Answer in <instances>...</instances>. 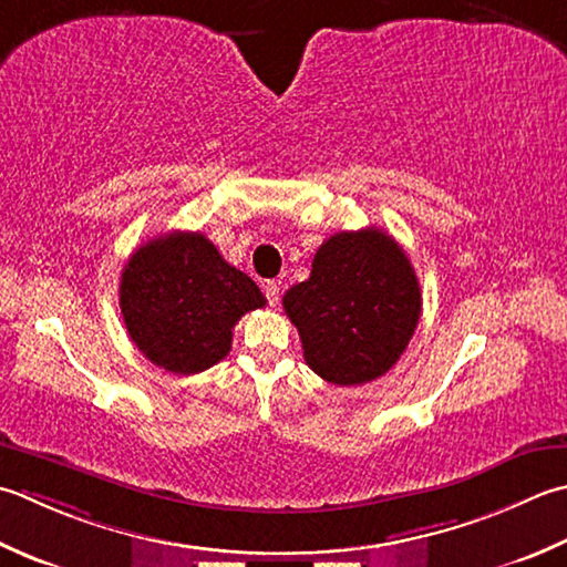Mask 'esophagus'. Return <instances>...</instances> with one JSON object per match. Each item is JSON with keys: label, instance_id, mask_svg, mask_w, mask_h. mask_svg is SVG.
Here are the masks:
<instances>
[{"label": "esophagus", "instance_id": "1", "mask_svg": "<svg viewBox=\"0 0 567 567\" xmlns=\"http://www.w3.org/2000/svg\"><path fill=\"white\" fill-rule=\"evenodd\" d=\"M262 290H265V297H268L270 307H275L277 302H280V282H277V280H268V282L262 285Z\"/></svg>", "mask_w": 567, "mask_h": 567}]
</instances>
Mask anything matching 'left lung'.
I'll list each match as a JSON object with an SVG mask.
<instances>
[{
  "mask_svg": "<svg viewBox=\"0 0 567 567\" xmlns=\"http://www.w3.org/2000/svg\"><path fill=\"white\" fill-rule=\"evenodd\" d=\"M282 307L309 369L334 385H361L401 359L423 297L405 250L371 226L321 243L309 280L290 287Z\"/></svg>",
  "mask_w": 567,
  "mask_h": 567,
  "instance_id": "1",
  "label": "left lung"
}]
</instances>
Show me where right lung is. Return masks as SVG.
<instances>
[{
  "label": "right lung",
  "mask_w": 567,
  "mask_h": 567,
  "mask_svg": "<svg viewBox=\"0 0 567 567\" xmlns=\"http://www.w3.org/2000/svg\"><path fill=\"white\" fill-rule=\"evenodd\" d=\"M260 307V287L220 258L204 233L152 238L122 270L120 309L130 339L154 365L179 375L226 359L233 327Z\"/></svg>",
  "instance_id": "obj_1"
}]
</instances>
